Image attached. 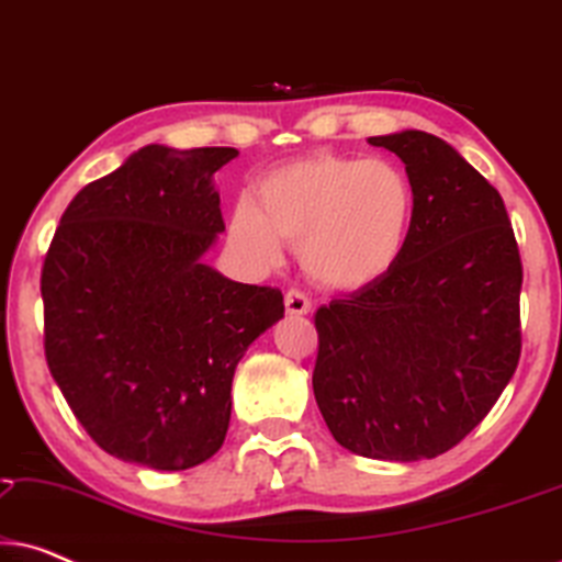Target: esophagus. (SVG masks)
<instances>
[{
    "label": "esophagus",
    "instance_id": "esophagus-1",
    "mask_svg": "<svg viewBox=\"0 0 562 562\" xmlns=\"http://www.w3.org/2000/svg\"><path fill=\"white\" fill-rule=\"evenodd\" d=\"M283 304H286V312L291 317H304V314H310L312 310V302L302 294V291H286Z\"/></svg>",
    "mask_w": 562,
    "mask_h": 562
}]
</instances>
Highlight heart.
Segmentation results:
<instances>
[{
    "instance_id": "obj_1",
    "label": "heart",
    "mask_w": 562,
    "mask_h": 562,
    "mask_svg": "<svg viewBox=\"0 0 562 562\" xmlns=\"http://www.w3.org/2000/svg\"><path fill=\"white\" fill-rule=\"evenodd\" d=\"M417 196L389 160L312 156L268 171L252 206L229 217V243L252 266L299 252L306 279L329 291H358L383 279L409 243Z\"/></svg>"
}]
</instances>
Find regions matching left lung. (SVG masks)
<instances>
[{
  "label": "left lung",
  "mask_w": 562,
  "mask_h": 562,
  "mask_svg": "<svg viewBox=\"0 0 562 562\" xmlns=\"http://www.w3.org/2000/svg\"><path fill=\"white\" fill-rule=\"evenodd\" d=\"M404 160L417 212L398 263L319 306L314 398L363 458H437L491 412L521 352V260L504 199L440 137H368Z\"/></svg>",
  "instance_id": "obj_1"
}]
</instances>
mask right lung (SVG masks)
<instances>
[{"label": "right lung", "instance_id": "right-lung-1", "mask_svg": "<svg viewBox=\"0 0 562 562\" xmlns=\"http://www.w3.org/2000/svg\"><path fill=\"white\" fill-rule=\"evenodd\" d=\"M235 148L145 145L66 206L41 276L45 360L91 440L153 471L225 442L233 375L283 317L279 289L204 263Z\"/></svg>", "mask_w": 562, "mask_h": 562}]
</instances>
